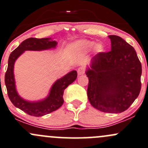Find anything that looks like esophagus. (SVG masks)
<instances>
[{
    "label": "esophagus",
    "mask_w": 148,
    "mask_h": 148,
    "mask_svg": "<svg viewBox=\"0 0 148 148\" xmlns=\"http://www.w3.org/2000/svg\"><path fill=\"white\" fill-rule=\"evenodd\" d=\"M85 73V68H83V67H80L77 69V74L79 75H83Z\"/></svg>",
    "instance_id": "obj_1"
}]
</instances>
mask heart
Instances as JSON below:
<instances>
[{"label": "heart", "mask_w": 148, "mask_h": 148, "mask_svg": "<svg viewBox=\"0 0 148 148\" xmlns=\"http://www.w3.org/2000/svg\"><path fill=\"white\" fill-rule=\"evenodd\" d=\"M95 45V42L88 40H80L72 42L69 45V49L73 51L88 52L90 51ZM104 48L101 44H97L95 46V51L97 53H101Z\"/></svg>", "instance_id": "b5f03b06"}]
</instances>
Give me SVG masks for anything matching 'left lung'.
<instances>
[{
  "mask_svg": "<svg viewBox=\"0 0 148 148\" xmlns=\"http://www.w3.org/2000/svg\"><path fill=\"white\" fill-rule=\"evenodd\" d=\"M111 51L97 53L86 71L88 97L93 108L108 113L124 112L138 97L142 65L134 48L119 36H108Z\"/></svg>",
  "mask_w": 148,
  "mask_h": 148,
  "instance_id": "left-lung-1",
  "label": "left lung"
}]
</instances>
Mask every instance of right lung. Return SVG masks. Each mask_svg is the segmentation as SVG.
<instances>
[{"instance_id": "obj_1", "label": "right lung", "mask_w": 148, "mask_h": 148, "mask_svg": "<svg viewBox=\"0 0 148 148\" xmlns=\"http://www.w3.org/2000/svg\"><path fill=\"white\" fill-rule=\"evenodd\" d=\"M58 42L51 38H30L23 41L14 50L8 58L7 71L5 75V83L8 95L11 103L28 115L40 117L53 112L63 104V93L65 88L73 83L77 78V72L73 71L61 78L58 79L52 86L50 93L46 98L40 101L30 102L23 99L18 94L16 88L13 68L16 59L25 51H43L55 48Z\"/></svg>"}]
</instances>
